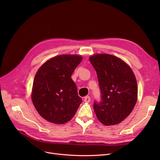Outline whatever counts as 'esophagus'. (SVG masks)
I'll return each instance as SVG.
<instances>
[{
  "label": "esophagus",
  "mask_w": 160,
  "mask_h": 160,
  "mask_svg": "<svg viewBox=\"0 0 160 160\" xmlns=\"http://www.w3.org/2000/svg\"><path fill=\"white\" fill-rule=\"evenodd\" d=\"M90 100H91V99H90V98L89 96H86V97H85L84 98V101L85 102H86V103H89V101H90Z\"/></svg>",
  "instance_id": "esophagus-1"
}]
</instances>
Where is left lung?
Returning <instances> with one entry per match:
<instances>
[{"mask_svg": "<svg viewBox=\"0 0 160 160\" xmlns=\"http://www.w3.org/2000/svg\"><path fill=\"white\" fill-rule=\"evenodd\" d=\"M98 75L101 101L93 109L99 122L115 125L132 113L138 100V84L132 68L120 58L109 54L89 57Z\"/></svg>", "mask_w": 160, "mask_h": 160, "instance_id": "left-lung-1", "label": "left lung"}]
</instances>
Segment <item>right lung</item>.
I'll use <instances>...</instances> for the list:
<instances>
[{
    "label": "right lung",
    "instance_id": "1",
    "mask_svg": "<svg viewBox=\"0 0 160 160\" xmlns=\"http://www.w3.org/2000/svg\"><path fill=\"white\" fill-rule=\"evenodd\" d=\"M82 59L78 55H57L36 72L31 99L38 114L47 122L63 124L75 115L82 100L71 77Z\"/></svg>",
    "mask_w": 160,
    "mask_h": 160
}]
</instances>
